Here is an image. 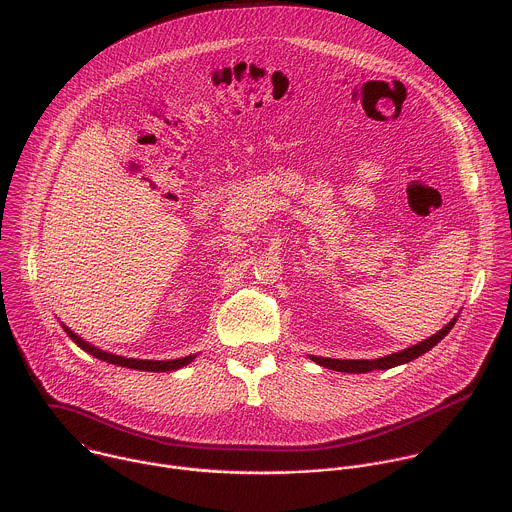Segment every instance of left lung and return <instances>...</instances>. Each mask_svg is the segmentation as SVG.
<instances>
[{
  "label": "left lung",
  "mask_w": 512,
  "mask_h": 512,
  "mask_svg": "<svg viewBox=\"0 0 512 512\" xmlns=\"http://www.w3.org/2000/svg\"><path fill=\"white\" fill-rule=\"evenodd\" d=\"M457 322V316L445 324L439 332H435L433 336H429L427 340L419 342V344H413L406 350H400L396 354H390V356H384V358H376V360H334V358H322V356H310L312 362H316L318 366H324L328 370H336V372H348V374H366V372H372V370H388V368H394V366H400V364H406L415 360L417 356L425 354L427 350H431L437 342H441L449 330L453 328V324Z\"/></svg>",
  "instance_id": "obj_1"
}]
</instances>
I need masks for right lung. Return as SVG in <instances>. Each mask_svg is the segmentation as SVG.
I'll return each instance as SVG.
<instances>
[{"mask_svg":"<svg viewBox=\"0 0 512 512\" xmlns=\"http://www.w3.org/2000/svg\"><path fill=\"white\" fill-rule=\"evenodd\" d=\"M65 332L69 334V338L79 346L83 348L85 352H89L91 356L108 362V364H114V366H122V368H132V370H144V372H172V370H180L182 366L190 364L196 356H186V358H176V360H138V358H124V356H116V354H108L101 348H95L93 344L85 342L81 336H77L69 326H65Z\"/></svg>","mask_w":512,"mask_h":512,"instance_id":"obj_1","label":"right lung"}]
</instances>
